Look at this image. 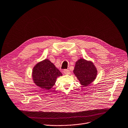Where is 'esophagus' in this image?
Listing matches in <instances>:
<instances>
[{
    "label": "esophagus",
    "instance_id": "obj_1",
    "mask_svg": "<svg viewBox=\"0 0 128 128\" xmlns=\"http://www.w3.org/2000/svg\"><path fill=\"white\" fill-rule=\"evenodd\" d=\"M63 73L66 75H68L70 74V71L68 69H64L63 71Z\"/></svg>",
    "mask_w": 128,
    "mask_h": 128
}]
</instances>
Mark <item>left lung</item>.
I'll return each mask as SVG.
<instances>
[{
	"instance_id": "8db88e82",
	"label": "left lung",
	"mask_w": 128,
	"mask_h": 128,
	"mask_svg": "<svg viewBox=\"0 0 128 128\" xmlns=\"http://www.w3.org/2000/svg\"><path fill=\"white\" fill-rule=\"evenodd\" d=\"M73 72L83 86L90 85L97 75V70L94 63L83 59L76 62Z\"/></svg>"
}]
</instances>
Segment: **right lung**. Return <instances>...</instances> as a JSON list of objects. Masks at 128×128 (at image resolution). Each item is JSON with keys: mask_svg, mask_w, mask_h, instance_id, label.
I'll list each match as a JSON object with an SVG mask.
<instances>
[{"mask_svg": "<svg viewBox=\"0 0 128 128\" xmlns=\"http://www.w3.org/2000/svg\"><path fill=\"white\" fill-rule=\"evenodd\" d=\"M62 74L48 59L36 65L32 70V79L36 86L45 90H50L58 77Z\"/></svg>", "mask_w": 128, "mask_h": 128, "instance_id": "right-lung-1", "label": "right lung"}]
</instances>
